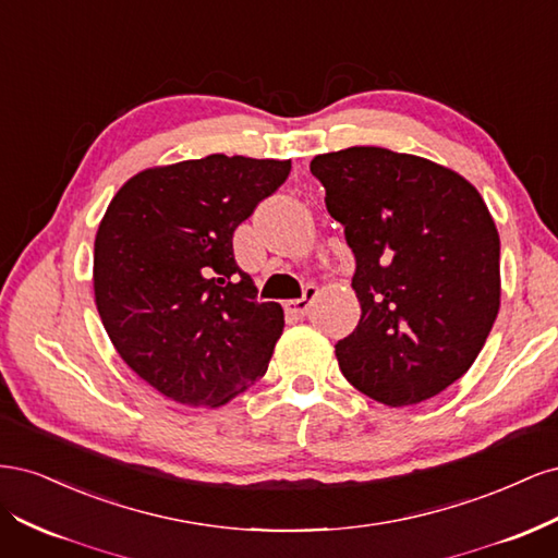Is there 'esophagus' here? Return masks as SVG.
<instances>
[{
    "label": "esophagus",
    "mask_w": 558,
    "mask_h": 558,
    "mask_svg": "<svg viewBox=\"0 0 558 558\" xmlns=\"http://www.w3.org/2000/svg\"><path fill=\"white\" fill-rule=\"evenodd\" d=\"M316 295H318L316 286H307L305 295L298 298V300H286V302H283L286 314H291V316H295V318H298V316H305V314L310 312V307H312V302L316 300Z\"/></svg>",
    "instance_id": "34e87169"
}]
</instances>
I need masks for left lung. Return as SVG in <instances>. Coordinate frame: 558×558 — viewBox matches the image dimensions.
Returning <instances> with one entry per match:
<instances>
[{"mask_svg": "<svg viewBox=\"0 0 558 558\" xmlns=\"http://www.w3.org/2000/svg\"><path fill=\"white\" fill-rule=\"evenodd\" d=\"M328 214L356 256L361 320L335 344L342 375L388 408L461 379L500 310V238L475 185L379 146L316 156Z\"/></svg>", "mask_w": 558, "mask_h": 558, "instance_id": "left-lung-1", "label": "left lung"}]
</instances>
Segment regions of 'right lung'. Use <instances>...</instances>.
<instances>
[{
    "instance_id": "obj_1",
    "label": "right lung",
    "mask_w": 558,
    "mask_h": 558,
    "mask_svg": "<svg viewBox=\"0 0 558 558\" xmlns=\"http://www.w3.org/2000/svg\"><path fill=\"white\" fill-rule=\"evenodd\" d=\"M291 160L214 154L121 185L95 238V305L121 359L174 402L218 408L260 379L283 330L232 234Z\"/></svg>"
}]
</instances>
